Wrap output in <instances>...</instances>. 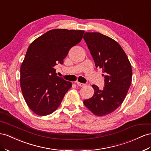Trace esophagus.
<instances>
[{"label":"esophagus","mask_w":151,"mask_h":151,"mask_svg":"<svg viewBox=\"0 0 151 151\" xmlns=\"http://www.w3.org/2000/svg\"><path fill=\"white\" fill-rule=\"evenodd\" d=\"M76 84H77V86H80V87H83V86H86V84L81 83L79 82H77Z\"/></svg>","instance_id":"1"}]
</instances>
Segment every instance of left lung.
Listing matches in <instances>:
<instances>
[{
  "mask_svg": "<svg viewBox=\"0 0 151 151\" xmlns=\"http://www.w3.org/2000/svg\"><path fill=\"white\" fill-rule=\"evenodd\" d=\"M83 38L105 79L102 89L92 85L94 95L84 100V104L96 116L107 115L119 107L127 95L132 79L131 64L119 44L108 36L86 32Z\"/></svg>",
  "mask_w": 151,
  "mask_h": 151,
  "instance_id": "1",
  "label": "left lung"
}]
</instances>
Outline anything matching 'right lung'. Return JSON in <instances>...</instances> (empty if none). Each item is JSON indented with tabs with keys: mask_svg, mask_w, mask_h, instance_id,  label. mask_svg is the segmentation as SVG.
<instances>
[{
	"mask_svg": "<svg viewBox=\"0 0 151 151\" xmlns=\"http://www.w3.org/2000/svg\"><path fill=\"white\" fill-rule=\"evenodd\" d=\"M84 31L54 29L28 47L20 68V86L27 104L40 116L51 114L61 104L72 83L57 76L54 67L63 64L69 50L79 44Z\"/></svg>",
	"mask_w": 151,
	"mask_h": 151,
	"instance_id": "1",
	"label": "right lung"
}]
</instances>
